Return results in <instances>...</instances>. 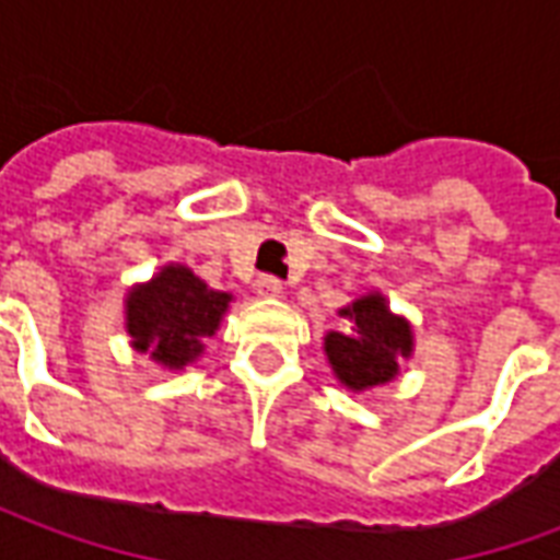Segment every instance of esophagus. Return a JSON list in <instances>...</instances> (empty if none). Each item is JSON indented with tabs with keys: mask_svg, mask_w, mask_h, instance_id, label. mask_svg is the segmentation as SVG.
I'll return each instance as SVG.
<instances>
[{
	"mask_svg": "<svg viewBox=\"0 0 560 560\" xmlns=\"http://www.w3.org/2000/svg\"><path fill=\"white\" fill-rule=\"evenodd\" d=\"M255 291L260 293V296H279V293L284 291V284H281L276 276H257Z\"/></svg>",
	"mask_w": 560,
	"mask_h": 560,
	"instance_id": "1",
	"label": "esophagus"
}]
</instances>
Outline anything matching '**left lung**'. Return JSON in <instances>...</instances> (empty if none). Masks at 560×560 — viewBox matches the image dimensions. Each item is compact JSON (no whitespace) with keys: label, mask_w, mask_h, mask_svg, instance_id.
Returning a JSON list of instances; mask_svg holds the SVG:
<instances>
[{"label":"left lung","mask_w":560,"mask_h":560,"mask_svg":"<svg viewBox=\"0 0 560 560\" xmlns=\"http://www.w3.org/2000/svg\"><path fill=\"white\" fill-rule=\"evenodd\" d=\"M339 315L351 320V332L329 329L324 336V351L336 377L353 393L389 384L399 375V360L413 353L411 324L389 312L384 293H365Z\"/></svg>","instance_id":"obj_1"}]
</instances>
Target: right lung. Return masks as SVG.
Instances as JSON below:
<instances>
[{
	"label": "right lung",
	"mask_w": 560,
	"mask_h": 560,
	"mask_svg": "<svg viewBox=\"0 0 560 560\" xmlns=\"http://www.w3.org/2000/svg\"><path fill=\"white\" fill-rule=\"evenodd\" d=\"M231 300V293L212 291L183 264H167L128 291L126 329L131 348L179 372L203 353V339L215 336Z\"/></svg>",
	"instance_id": "1"
}]
</instances>
